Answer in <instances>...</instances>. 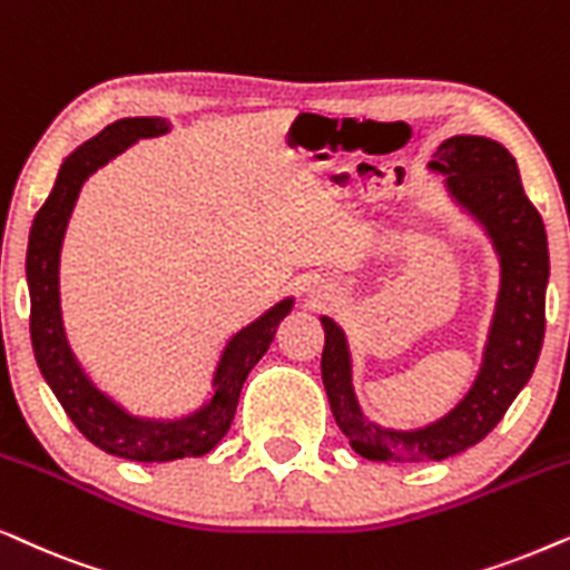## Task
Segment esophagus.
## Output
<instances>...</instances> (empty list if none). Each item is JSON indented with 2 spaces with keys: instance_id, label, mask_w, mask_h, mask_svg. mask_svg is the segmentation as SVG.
Returning a JSON list of instances; mask_svg holds the SVG:
<instances>
[{
  "instance_id": "esophagus-1",
  "label": "esophagus",
  "mask_w": 570,
  "mask_h": 570,
  "mask_svg": "<svg viewBox=\"0 0 570 570\" xmlns=\"http://www.w3.org/2000/svg\"><path fill=\"white\" fill-rule=\"evenodd\" d=\"M317 294H321V292H328V289H321V286H317V289H315Z\"/></svg>"
}]
</instances>
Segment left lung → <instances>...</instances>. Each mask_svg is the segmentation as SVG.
<instances>
[{
  "instance_id": "obj_1",
  "label": "left lung",
  "mask_w": 570,
  "mask_h": 570,
  "mask_svg": "<svg viewBox=\"0 0 570 570\" xmlns=\"http://www.w3.org/2000/svg\"><path fill=\"white\" fill-rule=\"evenodd\" d=\"M428 164L445 193L488 234L500 263L495 309L474 383L451 412L412 430L383 428L362 412L354 391L352 346L341 325L321 315L325 331L323 385L348 445L370 461H440L472 449L529 383L544 338V292L550 278L548 234L523 193L519 166L505 146L484 135H453Z\"/></svg>"
}]
</instances>
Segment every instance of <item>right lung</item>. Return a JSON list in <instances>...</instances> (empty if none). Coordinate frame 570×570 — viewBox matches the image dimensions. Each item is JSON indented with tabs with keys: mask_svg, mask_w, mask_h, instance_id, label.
<instances>
[{
	"mask_svg": "<svg viewBox=\"0 0 570 570\" xmlns=\"http://www.w3.org/2000/svg\"><path fill=\"white\" fill-rule=\"evenodd\" d=\"M169 130L171 121L164 117H125L111 121L96 138L75 148L59 166L55 187L33 218L26 255L30 341L43 381L90 443L111 456L142 461V464L203 456L222 443L232 428L239 391L249 370L268 352L278 323L294 307V297L281 299L234 333L218 356L206 401L181 416L132 414L90 381L67 341L62 299H59V257H62L67 224L90 174L125 154L138 140L158 138Z\"/></svg>",
	"mask_w": 570,
	"mask_h": 570,
	"instance_id": "obj_1",
	"label": "right lung"
}]
</instances>
